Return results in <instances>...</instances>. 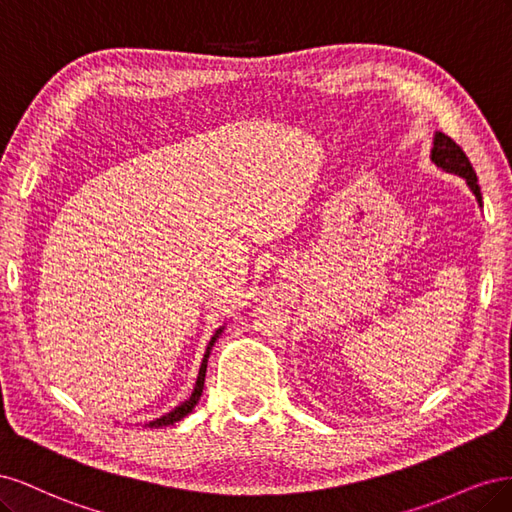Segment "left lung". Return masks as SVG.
I'll return each mask as SVG.
<instances>
[{
    "label": "left lung",
    "instance_id": "1",
    "mask_svg": "<svg viewBox=\"0 0 512 512\" xmlns=\"http://www.w3.org/2000/svg\"><path fill=\"white\" fill-rule=\"evenodd\" d=\"M429 158L440 170H444V173H451V175L466 179L470 192L476 196L478 207H483V194H480V185H478V177L474 173V168H472L466 153H463V149L453 141L451 136H446L444 132L433 134V147H431Z\"/></svg>",
    "mask_w": 512,
    "mask_h": 512
}]
</instances>
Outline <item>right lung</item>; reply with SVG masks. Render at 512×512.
I'll return each instance as SVG.
<instances>
[{"label": "right lung", "mask_w": 512, "mask_h": 512, "mask_svg": "<svg viewBox=\"0 0 512 512\" xmlns=\"http://www.w3.org/2000/svg\"><path fill=\"white\" fill-rule=\"evenodd\" d=\"M224 333V327H220L218 331L213 333V337H211V342L207 344V350H205V356H203V363H200V369H198V376H196V384H194V391H192V395L185 399V401H181V404L177 406V408H173L170 412H166V414H162L160 418H153V421H149V423H145V427H166V425H173V423H177V421H181V418H185L188 416L194 408H196V404H198V399H200V395H203V389H205V376H207V363H209V356H211V350H213V346H215V342H218V337Z\"/></svg>", "instance_id": "add662e5"}]
</instances>
